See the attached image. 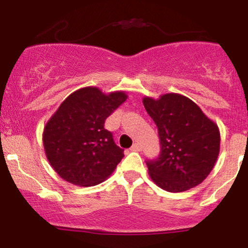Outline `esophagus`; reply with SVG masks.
I'll return each mask as SVG.
<instances>
[{"mask_svg": "<svg viewBox=\"0 0 248 248\" xmlns=\"http://www.w3.org/2000/svg\"><path fill=\"white\" fill-rule=\"evenodd\" d=\"M130 150H132V152H140L141 146L139 143H134L132 148H130Z\"/></svg>", "mask_w": 248, "mask_h": 248, "instance_id": "esophagus-1", "label": "esophagus"}]
</instances>
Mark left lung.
Here are the masks:
<instances>
[{
  "label": "left lung",
  "mask_w": 248,
  "mask_h": 248,
  "mask_svg": "<svg viewBox=\"0 0 248 248\" xmlns=\"http://www.w3.org/2000/svg\"><path fill=\"white\" fill-rule=\"evenodd\" d=\"M143 105L158 129L161 154L147 161L154 183L169 192H183L205 179L217 162L220 133L217 124L192 100L177 93Z\"/></svg>",
  "instance_id": "left-lung-1"
}]
</instances>
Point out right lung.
<instances>
[{"instance_id": "obj_1", "label": "right lung", "mask_w": 248, "mask_h": 248, "mask_svg": "<svg viewBox=\"0 0 248 248\" xmlns=\"http://www.w3.org/2000/svg\"><path fill=\"white\" fill-rule=\"evenodd\" d=\"M127 98L124 91L105 94L88 86L62 102L45 124L43 144L47 161L62 179L93 186L112 175L124 155L104 124Z\"/></svg>"}]
</instances>
